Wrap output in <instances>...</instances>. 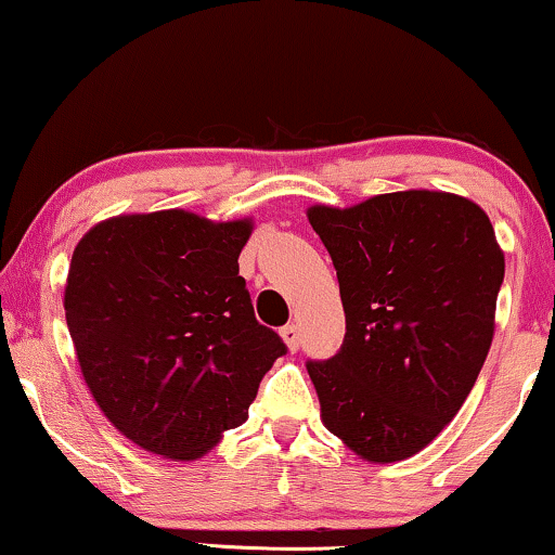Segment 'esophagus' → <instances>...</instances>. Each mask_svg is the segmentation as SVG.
<instances>
[{
	"label": "esophagus",
	"instance_id": "obj_1",
	"mask_svg": "<svg viewBox=\"0 0 555 555\" xmlns=\"http://www.w3.org/2000/svg\"><path fill=\"white\" fill-rule=\"evenodd\" d=\"M281 339H284V345L288 347V352H296V349L301 347V332L296 324H286L284 330H281Z\"/></svg>",
	"mask_w": 555,
	"mask_h": 555
}]
</instances>
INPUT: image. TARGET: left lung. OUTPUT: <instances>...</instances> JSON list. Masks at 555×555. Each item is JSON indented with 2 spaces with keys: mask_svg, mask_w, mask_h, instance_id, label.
Masks as SVG:
<instances>
[{
  "mask_svg": "<svg viewBox=\"0 0 555 555\" xmlns=\"http://www.w3.org/2000/svg\"><path fill=\"white\" fill-rule=\"evenodd\" d=\"M345 307V345L309 362L322 423L366 463L427 448L457 415L495 334L505 256L470 198L397 191L311 206Z\"/></svg>",
  "mask_w": 555,
  "mask_h": 555,
  "instance_id": "obj_1",
  "label": "left lung"
}]
</instances>
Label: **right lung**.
Wrapping results in <instances>:
<instances>
[{
    "instance_id": "right-lung-1",
    "label": "right lung",
    "mask_w": 555,
    "mask_h": 555,
    "mask_svg": "<svg viewBox=\"0 0 555 555\" xmlns=\"http://www.w3.org/2000/svg\"><path fill=\"white\" fill-rule=\"evenodd\" d=\"M251 231V218L170 208L113 216L75 246L65 317L82 379L115 430L153 455H206L246 423L286 352L238 276Z\"/></svg>"
}]
</instances>
